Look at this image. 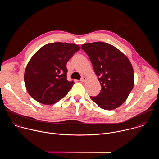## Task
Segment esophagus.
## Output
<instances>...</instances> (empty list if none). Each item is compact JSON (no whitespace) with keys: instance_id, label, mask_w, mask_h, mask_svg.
I'll use <instances>...</instances> for the list:
<instances>
[{"instance_id":"1","label":"esophagus","mask_w":159,"mask_h":159,"mask_svg":"<svg viewBox=\"0 0 159 159\" xmlns=\"http://www.w3.org/2000/svg\"><path fill=\"white\" fill-rule=\"evenodd\" d=\"M86 80H87V78H86L85 77H84V76H82V78H81V79H80V81H81L82 82H85L86 81Z\"/></svg>"}]
</instances>
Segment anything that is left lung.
Listing matches in <instances>:
<instances>
[{"label": "left lung", "instance_id": "left-lung-1", "mask_svg": "<svg viewBox=\"0 0 159 159\" xmlns=\"http://www.w3.org/2000/svg\"><path fill=\"white\" fill-rule=\"evenodd\" d=\"M101 85L96 97L90 96L103 109L120 107L128 98L134 85V72L128 57L112 45L104 42L82 44Z\"/></svg>", "mask_w": 159, "mask_h": 159}]
</instances>
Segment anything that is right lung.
Listing matches in <instances>:
<instances>
[{
	"label": "right lung",
	"mask_w": 159,
	"mask_h": 159,
	"mask_svg": "<svg viewBox=\"0 0 159 159\" xmlns=\"http://www.w3.org/2000/svg\"><path fill=\"white\" fill-rule=\"evenodd\" d=\"M80 49L77 44L56 42L44 45L31 57L24 79L29 94L43 104H53L65 97L74 82L66 79V63Z\"/></svg>",
	"instance_id": "obj_1"
}]
</instances>
